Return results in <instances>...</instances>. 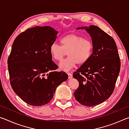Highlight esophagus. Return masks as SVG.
I'll use <instances>...</instances> for the list:
<instances>
[{"label":"esophagus","mask_w":129,"mask_h":129,"mask_svg":"<svg viewBox=\"0 0 129 129\" xmlns=\"http://www.w3.org/2000/svg\"><path fill=\"white\" fill-rule=\"evenodd\" d=\"M67 74H68V77H69V78H71L72 77H73L72 74V73H68Z\"/></svg>","instance_id":"34e87169"}]
</instances>
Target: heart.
<instances>
[{
	"label": "heart",
	"mask_w": 129,
	"mask_h": 129,
	"mask_svg": "<svg viewBox=\"0 0 129 129\" xmlns=\"http://www.w3.org/2000/svg\"><path fill=\"white\" fill-rule=\"evenodd\" d=\"M60 43L61 45L57 43L52 44L49 52L53 59L57 61H61L67 54L68 55L59 65L60 68L62 71H69L77 64L79 65H84L90 58L93 45L90 40L71 34L61 39Z\"/></svg>",
	"instance_id": "b5f03b06"
}]
</instances>
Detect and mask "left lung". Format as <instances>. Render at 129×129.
<instances>
[{
  "instance_id": "8db88e82",
  "label": "left lung",
  "mask_w": 129,
  "mask_h": 129,
  "mask_svg": "<svg viewBox=\"0 0 129 129\" xmlns=\"http://www.w3.org/2000/svg\"><path fill=\"white\" fill-rule=\"evenodd\" d=\"M77 29L89 34L93 51L88 61L74 72L73 77L79 82L74 95L83 105L95 106L108 99L114 90L121 68L118 51L112 37L97 26Z\"/></svg>"
}]
</instances>
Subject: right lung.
Here are the masks:
<instances>
[{
    "label": "right lung",
    "mask_w": 129,
    "mask_h": 129,
    "mask_svg": "<svg viewBox=\"0 0 129 129\" xmlns=\"http://www.w3.org/2000/svg\"><path fill=\"white\" fill-rule=\"evenodd\" d=\"M58 32L49 26L28 28L17 36L8 58L10 84L13 90L30 105L47 104L56 89L68 77L57 72L49 48Z\"/></svg>",
    "instance_id": "right-lung-1"
}]
</instances>
